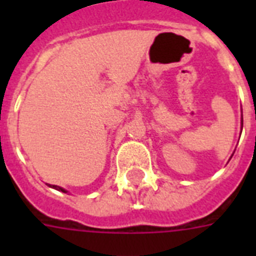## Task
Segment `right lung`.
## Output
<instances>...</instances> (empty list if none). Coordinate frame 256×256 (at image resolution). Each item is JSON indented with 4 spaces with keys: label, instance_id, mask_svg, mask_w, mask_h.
<instances>
[{
    "label": "right lung",
    "instance_id": "right-lung-1",
    "mask_svg": "<svg viewBox=\"0 0 256 256\" xmlns=\"http://www.w3.org/2000/svg\"><path fill=\"white\" fill-rule=\"evenodd\" d=\"M50 187H53V188H56V190H58V191H62V192H66V191L64 190L62 187H58V186H56V184H52V186H50Z\"/></svg>",
    "mask_w": 256,
    "mask_h": 256
}]
</instances>
